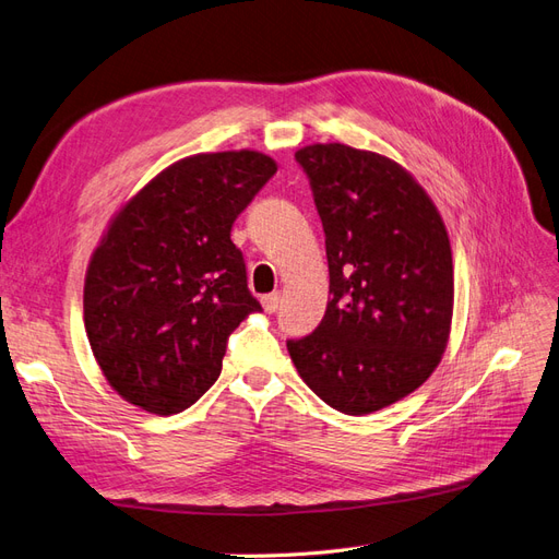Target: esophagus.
<instances>
[{
    "label": "esophagus",
    "mask_w": 559,
    "mask_h": 559,
    "mask_svg": "<svg viewBox=\"0 0 559 559\" xmlns=\"http://www.w3.org/2000/svg\"><path fill=\"white\" fill-rule=\"evenodd\" d=\"M261 306H263V310H265L267 314H273V312L277 310V306H280V294L273 292V294L261 296Z\"/></svg>",
    "instance_id": "34e87169"
}]
</instances>
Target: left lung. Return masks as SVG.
<instances>
[{"mask_svg": "<svg viewBox=\"0 0 559 559\" xmlns=\"http://www.w3.org/2000/svg\"><path fill=\"white\" fill-rule=\"evenodd\" d=\"M326 235L331 300L289 341L312 392L345 415L386 408L427 382L450 337L454 277L441 214L392 158L347 144L296 151Z\"/></svg>", "mask_w": 559, "mask_h": 559, "instance_id": "obj_1", "label": "left lung"}]
</instances>
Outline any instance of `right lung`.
<instances>
[{"instance_id": "obj_1", "label": "right lung", "mask_w": 559, "mask_h": 559, "mask_svg": "<svg viewBox=\"0 0 559 559\" xmlns=\"http://www.w3.org/2000/svg\"><path fill=\"white\" fill-rule=\"evenodd\" d=\"M277 163L259 151L165 167L109 222L88 263L83 321L95 361L154 415L193 405L222 373L228 335L259 300L230 228Z\"/></svg>"}]
</instances>
